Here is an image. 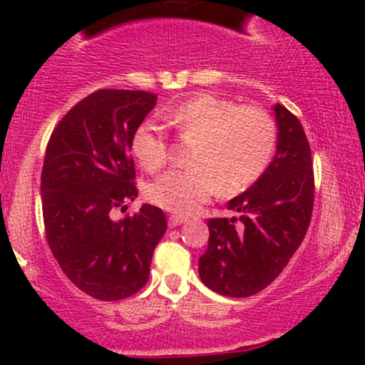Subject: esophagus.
<instances>
[{"mask_svg":"<svg viewBox=\"0 0 365 365\" xmlns=\"http://www.w3.org/2000/svg\"><path fill=\"white\" fill-rule=\"evenodd\" d=\"M183 223H185V217H182V216H177V215L170 216V220H168V225H170V228H175V226H180V225H183Z\"/></svg>","mask_w":365,"mask_h":365,"instance_id":"34e87169","label":"esophagus"}]
</instances>
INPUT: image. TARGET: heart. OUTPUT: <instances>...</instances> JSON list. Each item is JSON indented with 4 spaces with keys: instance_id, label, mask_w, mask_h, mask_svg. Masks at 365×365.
Masks as SVG:
<instances>
[{
    "instance_id": "1",
    "label": "heart",
    "mask_w": 365,
    "mask_h": 365,
    "mask_svg": "<svg viewBox=\"0 0 365 365\" xmlns=\"http://www.w3.org/2000/svg\"><path fill=\"white\" fill-rule=\"evenodd\" d=\"M183 140H192L187 170H170L148 187V199L178 216L195 212L220 188L232 195L249 188L264 173L274 150V123L255 106L200 94L163 113ZM132 153L148 171L168 161V145L156 127L140 125Z\"/></svg>"
}]
</instances>
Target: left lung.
Masks as SVG:
<instances>
[{
	"label": "left lung",
	"mask_w": 365,
	"mask_h": 365,
	"mask_svg": "<svg viewBox=\"0 0 365 365\" xmlns=\"http://www.w3.org/2000/svg\"><path fill=\"white\" fill-rule=\"evenodd\" d=\"M276 153L244 194L228 202L238 217L207 221V250L199 276L212 292L250 297L273 283L307 233L314 206L312 156L302 125L274 104Z\"/></svg>",
	"instance_id": "obj_1"
}]
</instances>
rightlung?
I'll list each match as a JSON object with an SVG mask.
<instances>
[{
    "mask_svg": "<svg viewBox=\"0 0 365 365\" xmlns=\"http://www.w3.org/2000/svg\"><path fill=\"white\" fill-rule=\"evenodd\" d=\"M156 101L144 91L92 92L63 116L46 148L41 195L49 249L66 278L98 300L139 292L166 232L165 212L150 204L111 217V209L137 197L132 137Z\"/></svg>",
    "mask_w": 365,
    "mask_h": 365,
    "instance_id": "right-lung-1",
    "label": "right lung"
}]
</instances>
